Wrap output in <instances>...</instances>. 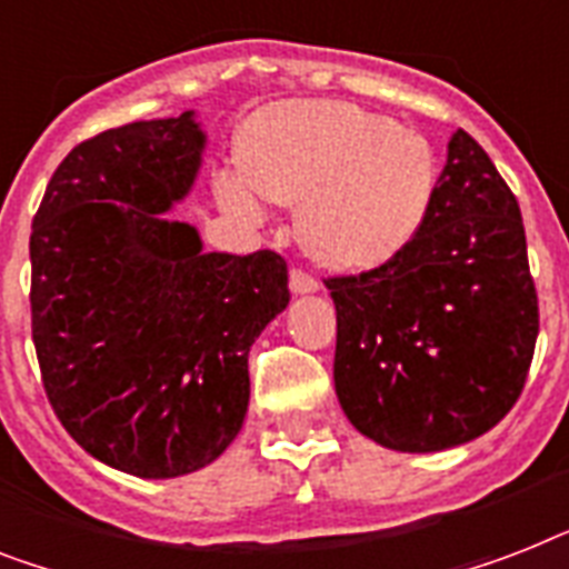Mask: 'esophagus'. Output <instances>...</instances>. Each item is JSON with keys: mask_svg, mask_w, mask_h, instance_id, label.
<instances>
[{"mask_svg": "<svg viewBox=\"0 0 569 569\" xmlns=\"http://www.w3.org/2000/svg\"><path fill=\"white\" fill-rule=\"evenodd\" d=\"M289 289H292V295H316L318 280L316 277H309L307 271L292 269V274H289Z\"/></svg>", "mask_w": 569, "mask_h": 569, "instance_id": "obj_1", "label": "esophagus"}]
</instances>
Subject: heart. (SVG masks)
Segmentation results:
<instances>
[{
	"mask_svg": "<svg viewBox=\"0 0 569 569\" xmlns=\"http://www.w3.org/2000/svg\"><path fill=\"white\" fill-rule=\"evenodd\" d=\"M242 178H216L221 207L260 221L262 196L300 207L298 242L336 274H371L420 237L438 189L427 137L336 99H286L253 110L237 140Z\"/></svg>",
	"mask_w": 569,
	"mask_h": 569,
	"instance_id": "heart-1",
	"label": "heart"
}]
</instances>
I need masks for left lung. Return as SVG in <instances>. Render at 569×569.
I'll list each match as a JSON object with an SVG mask.
<instances>
[{
    "label": "left lung",
    "instance_id": "1",
    "mask_svg": "<svg viewBox=\"0 0 569 569\" xmlns=\"http://www.w3.org/2000/svg\"><path fill=\"white\" fill-rule=\"evenodd\" d=\"M332 380L380 447L438 452L497 427L538 341L520 207L470 133H452L420 237L391 266L327 280Z\"/></svg>",
    "mask_w": 569,
    "mask_h": 569
}]
</instances>
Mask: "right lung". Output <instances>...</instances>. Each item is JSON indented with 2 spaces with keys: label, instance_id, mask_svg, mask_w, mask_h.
Returning a JSON list of instances; mask_svg holds the SVG:
<instances>
[{
  "label": "right lung",
  "instance_id": "right-lung-1",
  "mask_svg": "<svg viewBox=\"0 0 569 569\" xmlns=\"http://www.w3.org/2000/svg\"><path fill=\"white\" fill-rule=\"evenodd\" d=\"M196 110L81 142L31 224V336L69 436L108 468H207L248 415L253 339L289 307L283 257L204 251L172 219L204 163Z\"/></svg>",
  "mask_w": 569,
  "mask_h": 569
}]
</instances>
